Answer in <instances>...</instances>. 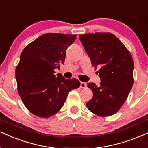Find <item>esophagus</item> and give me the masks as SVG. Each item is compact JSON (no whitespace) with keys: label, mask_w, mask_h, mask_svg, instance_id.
Listing matches in <instances>:
<instances>
[{"label":"esophagus","mask_w":148,"mask_h":148,"mask_svg":"<svg viewBox=\"0 0 148 148\" xmlns=\"http://www.w3.org/2000/svg\"><path fill=\"white\" fill-rule=\"evenodd\" d=\"M86 86L87 84L85 82H82L80 83V88H86Z\"/></svg>","instance_id":"obj_1"}]
</instances>
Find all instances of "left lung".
Returning <instances> with one entry per match:
<instances>
[{
	"label": "left lung",
	"instance_id": "obj_1",
	"mask_svg": "<svg viewBox=\"0 0 148 148\" xmlns=\"http://www.w3.org/2000/svg\"><path fill=\"white\" fill-rule=\"evenodd\" d=\"M92 65L99 67V86L88 83L93 97L88 110L100 116H110L121 108L133 85L134 62L130 52L114 34L95 33L79 36Z\"/></svg>",
	"mask_w": 148,
	"mask_h": 148
}]
</instances>
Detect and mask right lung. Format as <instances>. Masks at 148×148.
Listing matches in <instances>:
<instances>
[{"mask_svg":"<svg viewBox=\"0 0 148 148\" xmlns=\"http://www.w3.org/2000/svg\"><path fill=\"white\" fill-rule=\"evenodd\" d=\"M75 39L76 35L45 34L22 51L16 69L18 91L34 115L53 116L63 106L69 92L79 87L78 79H64L54 71L64 64L66 51Z\"/></svg>","mask_w":148,"mask_h":148,"instance_id":"add662e5","label":"right lung"}]
</instances>
